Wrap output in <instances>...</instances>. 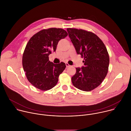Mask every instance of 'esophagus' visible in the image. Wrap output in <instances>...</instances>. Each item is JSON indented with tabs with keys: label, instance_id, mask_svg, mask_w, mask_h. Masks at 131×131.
<instances>
[{
	"label": "esophagus",
	"instance_id": "esophagus-1",
	"mask_svg": "<svg viewBox=\"0 0 131 131\" xmlns=\"http://www.w3.org/2000/svg\"><path fill=\"white\" fill-rule=\"evenodd\" d=\"M66 67H67V68H68V67H70V65H69V64H68V63H66Z\"/></svg>",
	"mask_w": 131,
	"mask_h": 131
}]
</instances>
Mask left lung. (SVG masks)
<instances>
[{"instance_id": "left-lung-1", "label": "left lung", "mask_w": 131, "mask_h": 131, "mask_svg": "<svg viewBox=\"0 0 131 131\" xmlns=\"http://www.w3.org/2000/svg\"><path fill=\"white\" fill-rule=\"evenodd\" d=\"M77 53L84 58V66L76 68L71 77L76 88L89 92L99 86L106 77L109 64L107 50L102 40L95 34L83 29H67Z\"/></svg>"}]
</instances>
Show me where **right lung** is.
<instances>
[{"label":"right lung","mask_w":131,"mask_h":131,"mask_svg":"<svg viewBox=\"0 0 131 131\" xmlns=\"http://www.w3.org/2000/svg\"><path fill=\"white\" fill-rule=\"evenodd\" d=\"M67 35L63 29L50 28L39 31L28 41L23 54L22 65L27 79L35 88L47 91L57 84L66 65L63 62L53 63L49 55L56 51L59 41Z\"/></svg>","instance_id":"1"}]
</instances>
